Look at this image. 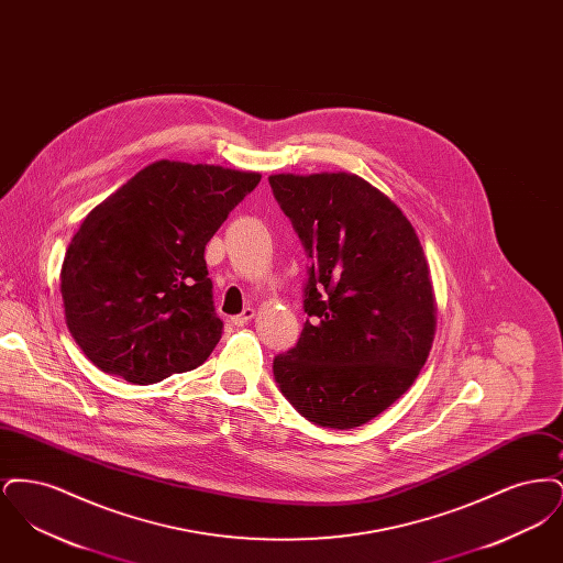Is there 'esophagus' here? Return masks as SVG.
Returning a JSON list of instances; mask_svg holds the SVG:
<instances>
[{
	"mask_svg": "<svg viewBox=\"0 0 563 563\" xmlns=\"http://www.w3.org/2000/svg\"><path fill=\"white\" fill-rule=\"evenodd\" d=\"M255 317V310L253 308H244L241 314H236V317H232V324L234 327H244L246 322L251 321Z\"/></svg>",
	"mask_w": 563,
	"mask_h": 563,
	"instance_id": "obj_1",
	"label": "esophagus"
}]
</instances>
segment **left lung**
<instances>
[{
  "label": "left lung",
  "instance_id": "1",
  "mask_svg": "<svg viewBox=\"0 0 563 563\" xmlns=\"http://www.w3.org/2000/svg\"><path fill=\"white\" fill-rule=\"evenodd\" d=\"M268 181L310 260L308 319L294 349L274 356V379L306 420L361 427L427 363L437 306L422 244L401 209L352 173Z\"/></svg>",
  "mask_w": 563,
  "mask_h": 563
}]
</instances>
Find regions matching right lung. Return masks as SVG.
Returning <instances> with one entry per match:
<instances>
[{"instance_id":"add662e5","label":"right lung","mask_w":563,"mask_h":563,"mask_svg":"<svg viewBox=\"0 0 563 563\" xmlns=\"http://www.w3.org/2000/svg\"><path fill=\"white\" fill-rule=\"evenodd\" d=\"M260 173L161 161L95 207L60 269L67 327L106 374L156 384L213 352L223 322L205 246Z\"/></svg>"}]
</instances>
